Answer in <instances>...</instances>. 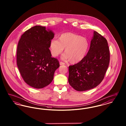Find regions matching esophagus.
<instances>
[{
  "label": "esophagus",
  "mask_w": 126,
  "mask_h": 126,
  "mask_svg": "<svg viewBox=\"0 0 126 126\" xmlns=\"http://www.w3.org/2000/svg\"><path fill=\"white\" fill-rule=\"evenodd\" d=\"M60 65H65V63L62 62H60Z\"/></svg>",
  "instance_id": "34e87169"
}]
</instances>
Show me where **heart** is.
I'll return each instance as SVG.
<instances>
[{
	"instance_id": "1",
	"label": "heart",
	"mask_w": 126,
	"mask_h": 126,
	"mask_svg": "<svg viewBox=\"0 0 126 126\" xmlns=\"http://www.w3.org/2000/svg\"><path fill=\"white\" fill-rule=\"evenodd\" d=\"M89 47L88 40L84 37L72 32H66L61 34L59 41L53 39L49 43L51 54L57 57L63 51L61 59L69 60L71 63H77L85 57Z\"/></svg>"
}]
</instances>
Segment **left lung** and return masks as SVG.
Instances as JSON below:
<instances>
[{
	"label": "left lung",
	"mask_w": 126,
	"mask_h": 126,
	"mask_svg": "<svg viewBox=\"0 0 126 126\" xmlns=\"http://www.w3.org/2000/svg\"><path fill=\"white\" fill-rule=\"evenodd\" d=\"M106 39L95 31L90 48L84 59L69 66L68 82L78 91H85L98 86L103 79L110 62Z\"/></svg>",
	"instance_id": "8db88e82"
}]
</instances>
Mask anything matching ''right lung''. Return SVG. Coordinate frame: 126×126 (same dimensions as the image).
<instances>
[{
  "label": "right lung",
  "instance_id": "add662e5",
  "mask_svg": "<svg viewBox=\"0 0 126 126\" xmlns=\"http://www.w3.org/2000/svg\"><path fill=\"white\" fill-rule=\"evenodd\" d=\"M54 37L52 30L36 25L25 31L19 41L18 69L25 82L33 88L41 89L48 85L60 66L59 61L51 57L49 49Z\"/></svg>",
  "mask_w": 126,
  "mask_h": 126
}]
</instances>
